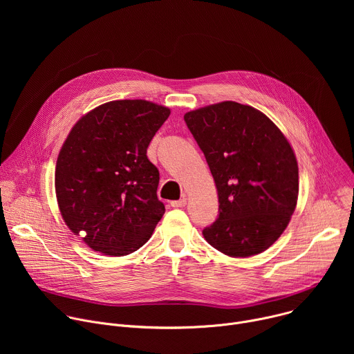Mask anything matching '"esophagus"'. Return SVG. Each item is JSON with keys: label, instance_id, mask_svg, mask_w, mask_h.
Wrapping results in <instances>:
<instances>
[{"label": "esophagus", "instance_id": "34e87169", "mask_svg": "<svg viewBox=\"0 0 354 354\" xmlns=\"http://www.w3.org/2000/svg\"><path fill=\"white\" fill-rule=\"evenodd\" d=\"M186 201H187V198L183 196V197H180L179 200H174V201H171V206L172 207H185L186 206Z\"/></svg>", "mask_w": 354, "mask_h": 354}]
</instances>
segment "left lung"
Returning <instances> with one entry per match:
<instances>
[{"instance_id":"8db88e82","label":"left lung","mask_w":354,"mask_h":354,"mask_svg":"<svg viewBox=\"0 0 354 354\" xmlns=\"http://www.w3.org/2000/svg\"><path fill=\"white\" fill-rule=\"evenodd\" d=\"M218 193V217L206 241L234 258L258 255L283 234L297 206L298 165L277 126L232 100L185 115Z\"/></svg>"}]
</instances>
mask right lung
Masks as SVG:
<instances>
[{"label":"right lung","instance_id":"obj_1","mask_svg":"<svg viewBox=\"0 0 354 354\" xmlns=\"http://www.w3.org/2000/svg\"><path fill=\"white\" fill-rule=\"evenodd\" d=\"M169 115L148 100H112L71 129L57 158L56 196L63 220L91 249L129 255L162 218L160 172L147 148Z\"/></svg>","mask_w":354,"mask_h":354}]
</instances>
